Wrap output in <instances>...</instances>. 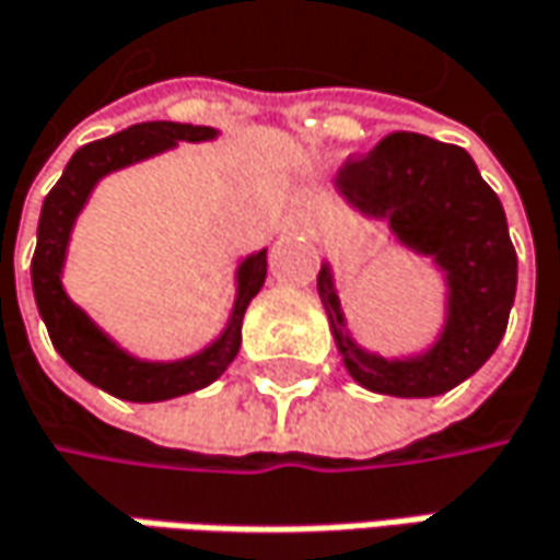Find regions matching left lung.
<instances>
[{
	"label": "left lung",
	"instance_id": "1",
	"mask_svg": "<svg viewBox=\"0 0 560 560\" xmlns=\"http://www.w3.org/2000/svg\"><path fill=\"white\" fill-rule=\"evenodd\" d=\"M336 189L358 212L386 218L396 241L431 256L446 281L438 342L421 354L383 358L351 339L332 269L323 262L316 291L348 374L371 393L402 399L441 396L472 377L504 339L516 294V249L504 206L469 151L418 132H393L371 154L348 161Z\"/></svg>",
	"mask_w": 560,
	"mask_h": 560
}]
</instances>
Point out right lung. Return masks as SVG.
<instances>
[{"instance_id":"add662e5","label":"right lung","mask_w":560,"mask_h":560,"mask_svg":"<svg viewBox=\"0 0 560 560\" xmlns=\"http://www.w3.org/2000/svg\"><path fill=\"white\" fill-rule=\"evenodd\" d=\"M214 136L218 129L212 126H189V122H167V119L129 126L116 136H107L101 142H91L75 151L62 177L50 189V196L44 199L40 224H37V249L31 259L37 311L47 323L52 348L66 358V364L116 399L164 402L174 396L196 393L221 377L241 351L244 313L266 281V249L249 253L237 266L234 311L212 346L180 361H142L116 346L62 288V266H66V249H69L75 218L101 177L114 174L119 167L139 164L145 158H154L161 151L177 149V142H209Z\"/></svg>"}]
</instances>
